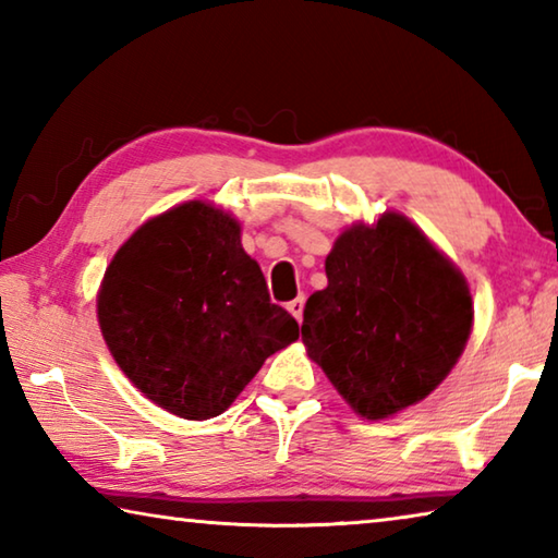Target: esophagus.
<instances>
[{
  "label": "esophagus",
  "instance_id": "1",
  "mask_svg": "<svg viewBox=\"0 0 558 558\" xmlns=\"http://www.w3.org/2000/svg\"><path fill=\"white\" fill-rule=\"evenodd\" d=\"M302 307H305V298H295V300H290V302H288V310H290V315L295 317L298 323H300V319H302Z\"/></svg>",
  "mask_w": 558,
  "mask_h": 558
}]
</instances>
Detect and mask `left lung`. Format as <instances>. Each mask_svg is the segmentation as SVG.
<instances>
[{"label":"left lung","instance_id":"obj_1","mask_svg":"<svg viewBox=\"0 0 558 558\" xmlns=\"http://www.w3.org/2000/svg\"><path fill=\"white\" fill-rule=\"evenodd\" d=\"M327 288L307 298L302 344L362 418L426 399L472 332L462 272L399 211L352 223L325 260Z\"/></svg>","mask_w":558,"mask_h":558}]
</instances>
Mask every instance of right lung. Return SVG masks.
Wrapping results in <instances>:
<instances>
[{"label": "right lung", "mask_w": 558, "mask_h": 558, "mask_svg": "<svg viewBox=\"0 0 558 558\" xmlns=\"http://www.w3.org/2000/svg\"><path fill=\"white\" fill-rule=\"evenodd\" d=\"M98 325L122 374L186 421L221 415L298 339L243 251L239 219L199 199L153 216L120 245L98 290Z\"/></svg>", "instance_id": "add662e5"}]
</instances>
